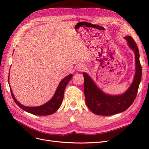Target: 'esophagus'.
Listing matches in <instances>:
<instances>
[{"label": "esophagus", "instance_id": "34e87169", "mask_svg": "<svg viewBox=\"0 0 149 149\" xmlns=\"http://www.w3.org/2000/svg\"><path fill=\"white\" fill-rule=\"evenodd\" d=\"M86 68L84 65H79L77 68V70L79 71H84V70H86Z\"/></svg>", "mask_w": 149, "mask_h": 149}]
</instances>
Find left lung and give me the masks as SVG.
<instances>
[{"label": "left lung", "mask_w": 149, "mask_h": 149, "mask_svg": "<svg viewBox=\"0 0 149 149\" xmlns=\"http://www.w3.org/2000/svg\"><path fill=\"white\" fill-rule=\"evenodd\" d=\"M125 38L128 45L135 53L136 74L129 89L119 96H110L102 93L90 78L83 73L84 78V92L86 104L94 114L100 116H111L127 109L136 98L140 82L142 78V66L139 60V52L136 42L127 36Z\"/></svg>", "instance_id": "1"}]
</instances>
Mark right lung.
<instances>
[{
    "label": "right lung",
    "instance_id": "right-lung-1",
    "mask_svg": "<svg viewBox=\"0 0 149 149\" xmlns=\"http://www.w3.org/2000/svg\"><path fill=\"white\" fill-rule=\"evenodd\" d=\"M8 77H9V76H8ZM72 77H73V75L70 74L63 79L60 83L59 85H58L53 97L50 101L42 106L38 107H26L21 104L15 98L14 95L12 93L11 88H10L12 98L18 106L22 108V109L25 111L26 112H29V113L37 116H48L53 114L54 112H55L59 109L60 106L61 105L63 100L65 89L66 87L67 84L68 83Z\"/></svg>",
    "mask_w": 149,
    "mask_h": 149
}]
</instances>
